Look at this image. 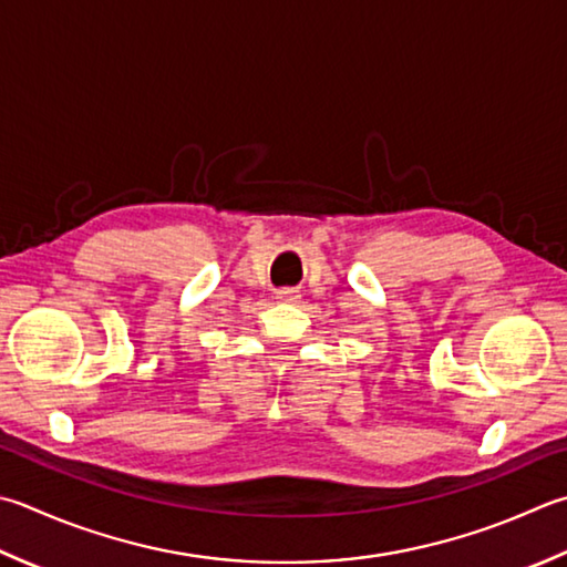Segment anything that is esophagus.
Wrapping results in <instances>:
<instances>
[{"label":"esophagus","mask_w":567,"mask_h":567,"mask_svg":"<svg viewBox=\"0 0 567 567\" xmlns=\"http://www.w3.org/2000/svg\"><path fill=\"white\" fill-rule=\"evenodd\" d=\"M275 297L280 299V302H285V305H297V302H299V297H302V295H299L297 290H290V287H287V290H277V292H275Z\"/></svg>","instance_id":"1"}]
</instances>
